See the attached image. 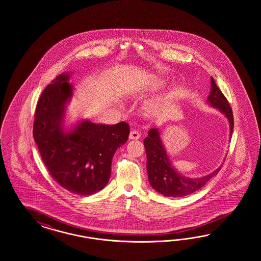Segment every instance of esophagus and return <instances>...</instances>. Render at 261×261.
<instances>
[{"mask_svg": "<svg viewBox=\"0 0 261 261\" xmlns=\"http://www.w3.org/2000/svg\"><path fill=\"white\" fill-rule=\"evenodd\" d=\"M141 138V135L138 132V131H131L130 135H129V139L130 140H139Z\"/></svg>", "mask_w": 261, "mask_h": 261, "instance_id": "obj_1", "label": "esophagus"}]
</instances>
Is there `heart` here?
<instances>
[{"mask_svg": "<svg viewBox=\"0 0 261 261\" xmlns=\"http://www.w3.org/2000/svg\"><path fill=\"white\" fill-rule=\"evenodd\" d=\"M155 87L160 88L163 86L162 82H157L155 85ZM145 89L144 84H139V83H135L133 86L131 87V90L133 93H140ZM163 106L164 103L161 100H155V101H150V102L146 103L143 106V113L146 117H154L156 115H158L161 111L163 110Z\"/></svg>", "mask_w": 261, "mask_h": 261, "instance_id": "heart-1", "label": "heart"}]
</instances>
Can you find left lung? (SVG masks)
Returning <instances> with one entry per match:
<instances>
[{"label": "left lung", "mask_w": 261, "mask_h": 261, "mask_svg": "<svg viewBox=\"0 0 261 261\" xmlns=\"http://www.w3.org/2000/svg\"><path fill=\"white\" fill-rule=\"evenodd\" d=\"M212 91L207 97V103L223 113L229 122L230 136L233 129V115L229 101L223 95L220 89L212 77ZM144 148L146 152V169L148 180L152 188L161 194L168 197H182L190 195L203 188L206 182L218 173L221 169L219 166L214 172L201 178H188L174 169L166 149L162 142L160 131L157 128H151L148 136L144 139Z\"/></svg>", "instance_id": "obj_1"}]
</instances>
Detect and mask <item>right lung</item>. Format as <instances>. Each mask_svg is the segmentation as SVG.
<instances>
[{"instance_id":"obj_1","label":"right lung","mask_w":261,"mask_h":261,"mask_svg":"<svg viewBox=\"0 0 261 261\" xmlns=\"http://www.w3.org/2000/svg\"><path fill=\"white\" fill-rule=\"evenodd\" d=\"M69 73H62L43 91L36 106L33 138L50 176L63 189L79 195L102 190L110 179L112 159L128 140L130 128L82 120L63 129L65 105L71 99Z\"/></svg>"}]
</instances>
